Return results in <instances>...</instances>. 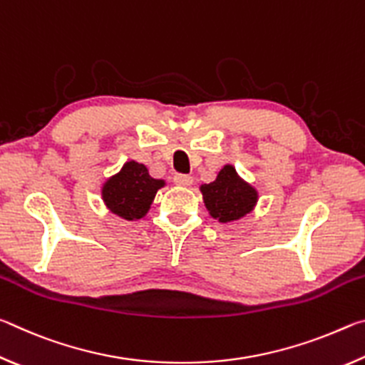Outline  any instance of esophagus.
Listing matches in <instances>:
<instances>
[{
	"instance_id": "34e87169",
	"label": "esophagus",
	"mask_w": 365,
	"mask_h": 365,
	"mask_svg": "<svg viewBox=\"0 0 365 365\" xmlns=\"http://www.w3.org/2000/svg\"><path fill=\"white\" fill-rule=\"evenodd\" d=\"M174 182H175V185H178V187H191V185H193V177L177 174L174 177Z\"/></svg>"
}]
</instances>
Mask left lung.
<instances>
[{"label": "left lung", "instance_id": "obj_1", "mask_svg": "<svg viewBox=\"0 0 365 365\" xmlns=\"http://www.w3.org/2000/svg\"><path fill=\"white\" fill-rule=\"evenodd\" d=\"M200 191L209 215L222 224L243 219L259 200L257 190L245 182L232 164H225L214 182L202 183Z\"/></svg>", "mask_w": 365, "mask_h": 365}]
</instances>
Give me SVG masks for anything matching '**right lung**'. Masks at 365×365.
Returning a JSON list of instances; mask_svg holds the SVG:
<instances>
[{
	"mask_svg": "<svg viewBox=\"0 0 365 365\" xmlns=\"http://www.w3.org/2000/svg\"><path fill=\"white\" fill-rule=\"evenodd\" d=\"M163 187H165V180L153 178L145 164L132 159L117 174L106 178L101 187V197L110 212L133 222L145 217L158 190Z\"/></svg>",
	"mask_w": 365,
	"mask_h": 365,
	"instance_id": "1",
	"label": "right lung"
}]
</instances>
